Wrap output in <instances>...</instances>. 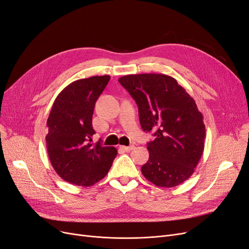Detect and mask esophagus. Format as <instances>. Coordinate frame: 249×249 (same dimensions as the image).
Segmentation results:
<instances>
[{
    "instance_id": "1",
    "label": "esophagus",
    "mask_w": 249,
    "mask_h": 249,
    "mask_svg": "<svg viewBox=\"0 0 249 249\" xmlns=\"http://www.w3.org/2000/svg\"><path fill=\"white\" fill-rule=\"evenodd\" d=\"M120 148L125 150V151H131L134 148V145H130V146H124V145H122V146H120Z\"/></svg>"
}]
</instances>
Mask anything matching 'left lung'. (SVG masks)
Here are the masks:
<instances>
[{
  "instance_id": "1",
  "label": "left lung",
  "mask_w": 249,
  "mask_h": 249,
  "mask_svg": "<svg viewBox=\"0 0 249 249\" xmlns=\"http://www.w3.org/2000/svg\"><path fill=\"white\" fill-rule=\"evenodd\" d=\"M119 82L136 102L143 131L155 132L142 173L159 187L178 186L193 174L204 148L205 127L196 101L166 74H131Z\"/></svg>"
}]
</instances>
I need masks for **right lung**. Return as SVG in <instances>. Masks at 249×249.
<instances>
[{
  "mask_svg": "<svg viewBox=\"0 0 249 249\" xmlns=\"http://www.w3.org/2000/svg\"><path fill=\"white\" fill-rule=\"evenodd\" d=\"M109 75L79 79L56 98L47 125L48 155L53 168L65 181L91 186L109 172L118 151L92 143V114L96 100L110 80Z\"/></svg>",
  "mask_w": 249,
  "mask_h": 249,
  "instance_id": "right-lung-1",
  "label": "right lung"
}]
</instances>
